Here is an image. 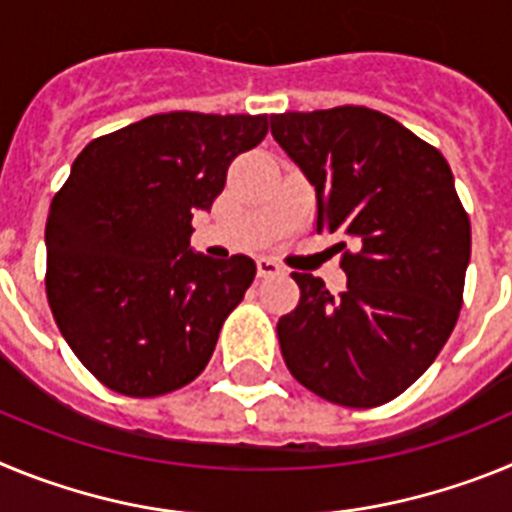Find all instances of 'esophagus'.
Returning a JSON list of instances; mask_svg holds the SVG:
<instances>
[{
    "label": "esophagus",
    "mask_w": 512,
    "mask_h": 512,
    "mask_svg": "<svg viewBox=\"0 0 512 512\" xmlns=\"http://www.w3.org/2000/svg\"><path fill=\"white\" fill-rule=\"evenodd\" d=\"M256 269H259V277H274V274H282L284 266L279 264V261L261 256V259L256 261Z\"/></svg>",
    "instance_id": "obj_1"
}]
</instances>
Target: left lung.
<instances>
[{"instance_id":"left-lung-1","label":"left lung","mask_w":512,"mask_h":512,"mask_svg":"<svg viewBox=\"0 0 512 512\" xmlns=\"http://www.w3.org/2000/svg\"><path fill=\"white\" fill-rule=\"evenodd\" d=\"M271 135L305 171L318 233H341L348 284L295 271L300 302L277 323L292 377L346 408L395 400L433 364L464 302L472 225L449 161L369 107L271 115Z\"/></svg>"}]
</instances>
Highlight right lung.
Here are the masks:
<instances>
[{
    "mask_svg": "<svg viewBox=\"0 0 512 512\" xmlns=\"http://www.w3.org/2000/svg\"><path fill=\"white\" fill-rule=\"evenodd\" d=\"M266 130V115L166 112L76 156L45 225V295L76 359L112 392L169 395L210 361L256 264L194 253L192 217Z\"/></svg>",
    "mask_w": 512,
    "mask_h": 512,
    "instance_id": "right-lung-1",
    "label": "right lung"
}]
</instances>
